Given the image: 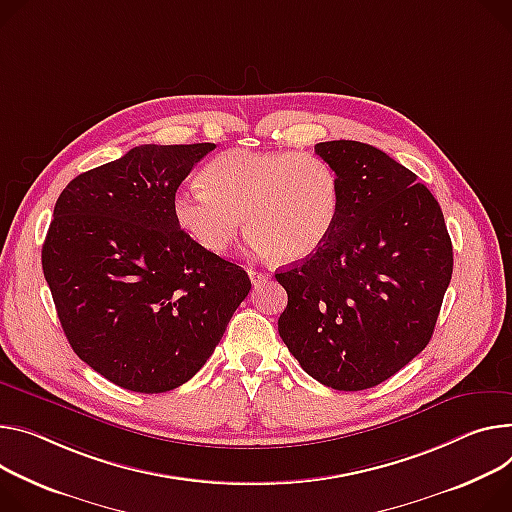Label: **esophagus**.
<instances>
[{"label": "esophagus", "instance_id": "esophagus-1", "mask_svg": "<svg viewBox=\"0 0 512 512\" xmlns=\"http://www.w3.org/2000/svg\"><path fill=\"white\" fill-rule=\"evenodd\" d=\"M249 277L253 284H261L267 280V273L265 271H259V269H249Z\"/></svg>", "mask_w": 512, "mask_h": 512}]
</instances>
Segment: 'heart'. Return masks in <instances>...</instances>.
<instances>
[{
  "label": "heart",
  "instance_id": "1",
  "mask_svg": "<svg viewBox=\"0 0 512 512\" xmlns=\"http://www.w3.org/2000/svg\"><path fill=\"white\" fill-rule=\"evenodd\" d=\"M202 183L204 190H179L171 210L185 235L214 255L232 245L247 218L255 253L302 261L339 218L337 171L312 153L232 149L204 167Z\"/></svg>",
  "mask_w": 512,
  "mask_h": 512
}]
</instances>
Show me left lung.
Returning a JSON list of instances; mask_svg holds the SVG:
<instances>
[{
	"instance_id": "8db88e82",
	"label": "left lung",
	"mask_w": 512,
	"mask_h": 512,
	"mask_svg": "<svg viewBox=\"0 0 512 512\" xmlns=\"http://www.w3.org/2000/svg\"><path fill=\"white\" fill-rule=\"evenodd\" d=\"M339 177V218L324 245L275 273L288 292L277 331L308 376L357 392L394 376L433 337L453 271L439 202L384 151L314 147Z\"/></svg>"
}]
</instances>
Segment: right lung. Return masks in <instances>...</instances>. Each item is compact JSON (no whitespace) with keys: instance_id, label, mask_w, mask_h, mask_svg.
<instances>
[{"instance_id":"right-lung-1","label":"right lung","mask_w":512,"mask_h":512,"mask_svg":"<svg viewBox=\"0 0 512 512\" xmlns=\"http://www.w3.org/2000/svg\"><path fill=\"white\" fill-rule=\"evenodd\" d=\"M216 145H141L61 192L42 271L69 345L112 384L169 392L194 378L247 298L243 267L196 245L171 202Z\"/></svg>"}]
</instances>
